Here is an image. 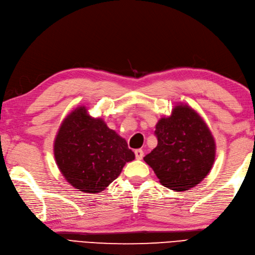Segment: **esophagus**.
Wrapping results in <instances>:
<instances>
[{
	"label": "esophagus",
	"instance_id": "obj_1",
	"mask_svg": "<svg viewBox=\"0 0 255 255\" xmlns=\"http://www.w3.org/2000/svg\"><path fill=\"white\" fill-rule=\"evenodd\" d=\"M134 155H135V158L136 159H142L144 153H143V151H142L141 148H138V149H135V151H134Z\"/></svg>",
	"mask_w": 255,
	"mask_h": 255
}]
</instances>
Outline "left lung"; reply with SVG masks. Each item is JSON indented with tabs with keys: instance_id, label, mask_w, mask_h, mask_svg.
<instances>
[{
	"instance_id": "8db88e82",
	"label": "left lung",
	"mask_w": 255,
	"mask_h": 255,
	"mask_svg": "<svg viewBox=\"0 0 255 255\" xmlns=\"http://www.w3.org/2000/svg\"><path fill=\"white\" fill-rule=\"evenodd\" d=\"M157 146L144 157L160 183L181 192L197 185L210 171L215 144L201 117L186 106H177L172 114L156 125Z\"/></svg>"
}]
</instances>
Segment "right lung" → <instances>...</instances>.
Returning a JSON list of instances; mask_svg holds the SVG:
<instances>
[{
  "label": "right lung",
  "instance_id": "add662e5",
  "mask_svg": "<svg viewBox=\"0 0 255 255\" xmlns=\"http://www.w3.org/2000/svg\"><path fill=\"white\" fill-rule=\"evenodd\" d=\"M55 158L72 186L95 194L106 190L134 154L125 139L82 107L63 121L55 140Z\"/></svg>",
  "mask_w": 255,
  "mask_h": 255
}]
</instances>
